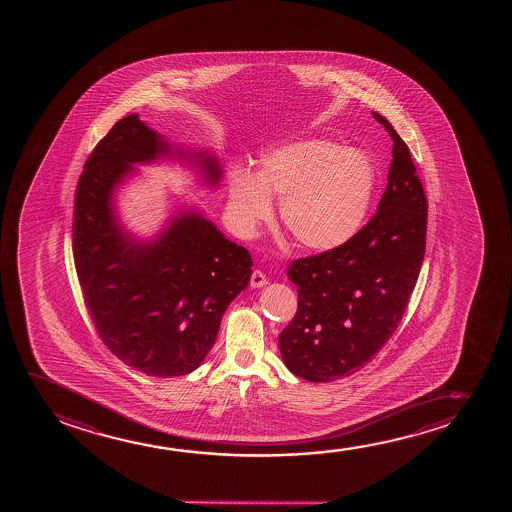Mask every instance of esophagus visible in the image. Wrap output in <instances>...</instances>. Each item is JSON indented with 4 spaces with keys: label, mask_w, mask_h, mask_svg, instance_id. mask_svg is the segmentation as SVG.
I'll use <instances>...</instances> for the list:
<instances>
[{
    "label": "esophagus",
    "mask_w": 512,
    "mask_h": 512,
    "mask_svg": "<svg viewBox=\"0 0 512 512\" xmlns=\"http://www.w3.org/2000/svg\"><path fill=\"white\" fill-rule=\"evenodd\" d=\"M250 285H252V288L266 287V274L262 273V271H253L252 278H250Z\"/></svg>",
    "instance_id": "obj_1"
}]
</instances>
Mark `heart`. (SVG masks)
Returning a JSON list of instances; mask_svg holds the SVG:
<instances>
[{
    "instance_id": "obj_1",
    "label": "heart",
    "mask_w": 512,
    "mask_h": 512,
    "mask_svg": "<svg viewBox=\"0 0 512 512\" xmlns=\"http://www.w3.org/2000/svg\"><path fill=\"white\" fill-rule=\"evenodd\" d=\"M376 190V166L360 148L327 140L295 141L260 155L252 173L232 169L229 213L252 234L281 197V222L309 252H332L362 229Z\"/></svg>"
}]
</instances>
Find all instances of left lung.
I'll return each instance as SVG.
<instances>
[{
	"label": "left lung",
	"instance_id": "8db88e82",
	"mask_svg": "<svg viewBox=\"0 0 512 512\" xmlns=\"http://www.w3.org/2000/svg\"><path fill=\"white\" fill-rule=\"evenodd\" d=\"M393 140L388 185L376 215L332 252L294 260V320L280 334L295 376L329 383L360 371L399 327L420 274L427 241V197L409 148L379 113Z\"/></svg>",
	"mask_w": 512,
	"mask_h": 512
}]
</instances>
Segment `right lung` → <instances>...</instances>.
I'll return each mask as SVG.
<instances>
[{"label": "right lung", "instance_id": "right-lung-1", "mask_svg": "<svg viewBox=\"0 0 512 512\" xmlns=\"http://www.w3.org/2000/svg\"><path fill=\"white\" fill-rule=\"evenodd\" d=\"M171 157L197 168L208 187L222 180L208 150L173 147L136 113L120 119L85 162L73 218L78 281L99 336L124 364L155 378L203 364L253 264L194 208H178L152 239L120 224L115 194L134 166Z\"/></svg>", "mask_w": 512, "mask_h": 512}]
</instances>
